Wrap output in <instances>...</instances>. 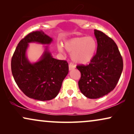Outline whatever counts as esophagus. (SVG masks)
Returning <instances> with one entry per match:
<instances>
[{"instance_id":"esophagus-1","label":"esophagus","mask_w":134,"mask_h":134,"mask_svg":"<svg viewBox=\"0 0 134 134\" xmlns=\"http://www.w3.org/2000/svg\"><path fill=\"white\" fill-rule=\"evenodd\" d=\"M75 68H76V66L73 65L72 63H69V70H72V69H74Z\"/></svg>"}]
</instances>
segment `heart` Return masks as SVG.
<instances>
[{
    "label": "heart",
    "mask_w": 134,
    "mask_h": 134,
    "mask_svg": "<svg viewBox=\"0 0 134 134\" xmlns=\"http://www.w3.org/2000/svg\"><path fill=\"white\" fill-rule=\"evenodd\" d=\"M68 52L71 53V58L77 63L87 64L94 57L96 51V40L93 37H76L68 40L65 43ZM60 52L63 51L61 46L58 47Z\"/></svg>",
    "instance_id": "1"
}]
</instances>
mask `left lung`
<instances>
[{
	"label": "left lung",
	"instance_id": "obj_1",
	"mask_svg": "<svg viewBox=\"0 0 134 134\" xmlns=\"http://www.w3.org/2000/svg\"><path fill=\"white\" fill-rule=\"evenodd\" d=\"M94 31L98 43L96 54L89 65L76 66L81 73L79 87L90 99L99 98L112 91L123 69L122 58L116 43L101 31Z\"/></svg>",
	"mask_w": 134,
	"mask_h": 134
}]
</instances>
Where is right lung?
<instances>
[{
	"label": "right lung",
	"mask_w": 134,
	"mask_h": 134,
	"mask_svg": "<svg viewBox=\"0 0 134 134\" xmlns=\"http://www.w3.org/2000/svg\"><path fill=\"white\" fill-rule=\"evenodd\" d=\"M52 41L43 31L32 32L20 41L12 57L13 76L18 87L29 98L41 101L55 98L68 73L67 62L53 58L47 47L38 62L31 63L27 59L25 53L29 43L49 44Z\"/></svg>",
	"instance_id": "1"
}]
</instances>
